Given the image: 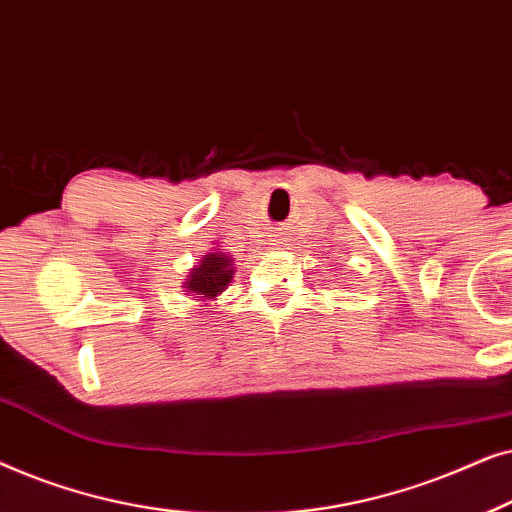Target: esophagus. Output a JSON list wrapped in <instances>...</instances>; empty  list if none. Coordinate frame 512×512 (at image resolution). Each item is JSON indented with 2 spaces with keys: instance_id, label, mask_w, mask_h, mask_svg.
Segmentation results:
<instances>
[{
  "instance_id": "obj_1",
  "label": "esophagus",
  "mask_w": 512,
  "mask_h": 512,
  "mask_svg": "<svg viewBox=\"0 0 512 512\" xmlns=\"http://www.w3.org/2000/svg\"><path fill=\"white\" fill-rule=\"evenodd\" d=\"M270 237H272V240H270V242H272V244H275V247H282V244H284V237H282V235H279V233H277V235H270Z\"/></svg>"
}]
</instances>
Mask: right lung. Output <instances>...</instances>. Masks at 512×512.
Wrapping results in <instances>:
<instances>
[{
	"instance_id": "obj_1",
	"label": "right lung",
	"mask_w": 512,
	"mask_h": 512,
	"mask_svg": "<svg viewBox=\"0 0 512 512\" xmlns=\"http://www.w3.org/2000/svg\"><path fill=\"white\" fill-rule=\"evenodd\" d=\"M233 258L223 251L202 256L200 265H195L188 275L184 289L195 296V300H214L233 279Z\"/></svg>"
}]
</instances>
